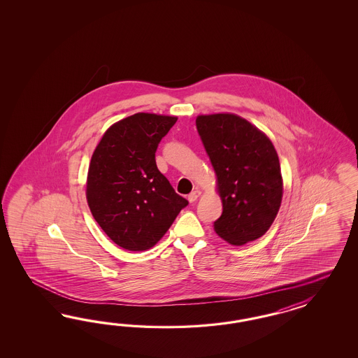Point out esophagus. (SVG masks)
<instances>
[{"label":"esophagus","mask_w":358,"mask_h":358,"mask_svg":"<svg viewBox=\"0 0 358 358\" xmlns=\"http://www.w3.org/2000/svg\"><path fill=\"white\" fill-rule=\"evenodd\" d=\"M199 195H201V192L199 190H194V192H192L190 194L187 195V199H189L190 203H193L199 198Z\"/></svg>","instance_id":"esophagus-1"}]
</instances>
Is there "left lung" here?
I'll return each instance as SVG.
<instances>
[{
	"label": "left lung",
	"instance_id": "1",
	"mask_svg": "<svg viewBox=\"0 0 358 358\" xmlns=\"http://www.w3.org/2000/svg\"><path fill=\"white\" fill-rule=\"evenodd\" d=\"M196 130L217 173V235L232 245L261 238L281 206V166L269 138L235 114L199 115Z\"/></svg>",
	"mask_w": 358,
	"mask_h": 358
}]
</instances>
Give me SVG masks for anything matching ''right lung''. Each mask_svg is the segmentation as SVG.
<instances>
[{
	"instance_id": "1",
	"label": "right lung",
	"mask_w": 358,
	"mask_h": 358,
	"mask_svg": "<svg viewBox=\"0 0 358 358\" xmlns=\"http://www.w3.org/2000/svg\"><path fill=\"white\" fill-rule=\"evenodd\" d=\"M176 117L138 113L114 123L93 152L87 199L99 227L127 250L152 248L187 201L156 165L159 143Z\"/></svg>"
}]
</instances>
